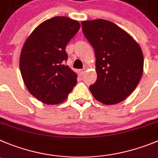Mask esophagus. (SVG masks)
<instances>
[{"label":"esophagus","mask_w":158,"mask_h":158,"mask_svg":"<svg viewBox=\"0 0 158 158\" xmlns=\"http://www.w3.org/2000/svg\"><path fill=\"white\" fill-rule=\"evenodd\" d=\"M85 72H86V69H81V70L79 71V74H80L81 76H82V75L85 74Z\"/></svg>","instance_id":"esophagus-1"}]
</instances>
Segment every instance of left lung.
Segmentation results:
<instances>
[{
  "label": "left lung",
  "instance_id": "left-lung-1",
  "mask_svg": "<svg viewBox=\"0 0 158 158\" xmlns=\"http://www.w3.org/2000/svg\"><path fill=\"white\" fill-rule=\"evenodd\" d=\"M85 37L94 49L97 79L89 86L104 104L124 101L135 89L143 71V55L133 38L104 19L82 22Z\"/></svg>",
  "mask_w": 158,
  "mask_h": 158
}]
</instances>
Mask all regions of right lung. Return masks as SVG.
I'll use <instances>...</instances> for the list:
<instances>
[{"mask_svg":"<svg viewBox=\"0 0 158 158\" xmlns=\"http://www.w3.org/2000/svg\"><path fill=\"white\" fill-rule=\"evenodd\" d=\"M80 29L76 20L57 16L41 23L31 33L20 55V71L26 88L47 104L67 98L77 83V75L66 65L68 43Z\"/></svg>","mask_w":158,"mask_h":158,"instance_id":"1","label":"right lung"}]
</instances>
